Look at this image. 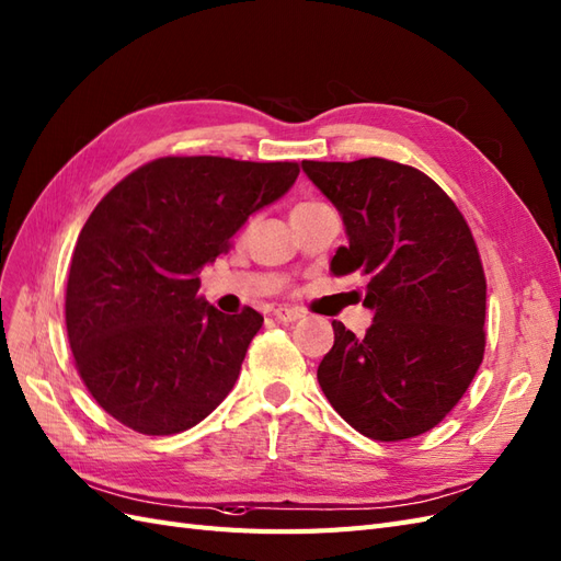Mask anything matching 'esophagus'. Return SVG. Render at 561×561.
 Listing matches in <instances>:
<instances>
[{
	"instance_id": "esophagus-1",
	"label": "esophagus",
	"mask_w": 561,
	"mask_h": 561,
	"mask_svg": "<svg viewBox=\"0 0 561 561\" xmlns=\"http://www.w3.org/2000/svg\"><path fill=\"white\" fill-rule=\"evenodd\" d=\"M300 317H302V312L296 308H277L275 310L277 322H296V319H300Z\"/></svg>"
}]
</instances>
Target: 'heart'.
I'll return each mask as SVG.
<instances>
[{"instance_id": "1", "label": "heart", "mask_w": 561, "mask_h": 561, "mask_svg": "<svg viewBox=\"0 0 561 561\" xmlns=\"http://www.w3.org/2000/svg\"><path fill=\"white\" fill-rule=\"evenodd\" d=\"M319 202H300V204H296L294 206V211L291 214H298V211H306V209H312V206H317Z\"/></svg>"}]
</instances>
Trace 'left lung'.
Here are the masks:
<instances>
[{"instance_id": "obj_1", "label": "left lung", "mask_w": 561, "mask_h": 561, "mask_svg": "<svg viewBox=\"0 0 561 561\" xmlns=\"http://www.w3.org/2000/svg\"><path fill=\"white\" fill-rule=\"evenodd\" d=\"M302 171L347 230L331 272H362L374 310L364 335L333 322L319 386L364 437H419L460 402L484 359L486 277L468 220L430 175L390 159H306Z\"/></svg>"}]
</instances>
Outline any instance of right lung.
I'll use <instances>...</instances> for the list:
<instances>
[{
    "instance_id": "right-lung-1",
    "label": "right lung",
    "mask_w": 561,
    "mask_h": 561,
    "mask_svg": "<svg viewBox=\"0 0 561 561\" xmlns=\"http://www.w3.org/2000/svg\"><path fill=\"white\" fill-rule=\"evenodd\" d=\"M296 162L159 157L122 179L77 237L66 327L79 378L112 419L164 437L232 390L263 314L197 298L202 265L298 179Z\"/></svg>"
}]
</instances>
